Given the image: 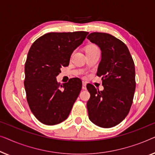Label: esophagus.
Segmentation results:
<instances>
[{
	"label": "esophagus",
	"mask_w": 155,
	"mask_h": 155,
	"mask_svg": "<svg viewBox=\"0 0 155 155\" xmlns=\"http://www.w3.org/2000/svg\"><path fill=\"white\" fill-rule=\"evenodd\" d=\"M82 88L83 89H86V83L85 81H83L82 83Z\"/></svg>",
	"instance_id": "1"
}]
</instances>
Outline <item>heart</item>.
<instances>
[{
    "label": "heart",
    "instance_id": "heart-1",
    "mask_svg": "<svg viewBox=\"0 0 155 155\" xmlns=\"http://www.w3.org/2000/svg\"><path fill=\"white\" fill-rule=\"evenodd\" d=\"M96 48H97V47L96 46V45H88V46L86 48V51H91V50L96 49Z\"/></svg>",
    "mask_w": 155,
    "mask_h": 155
}]
</instances>
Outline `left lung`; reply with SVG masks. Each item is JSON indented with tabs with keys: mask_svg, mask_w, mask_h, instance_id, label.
I'll use <instances>...</instances> for the list:
<instances>
[{
	"mask_svg": "<svg viewBox=\"0 0 155 155\" xmlns=\"http://www.w3.org/2000/svg\"><path fill=\"white\" fill-rule=\"evenodd\" d=\"M101 51L97 75L102 77L103 91L87 85L89 119L102 128H111L124 120L131 107L135 89V64L128 48L111 34L93 32L87 36Z\"/></svg>",
	"mask_w": 155,
	"mask_h": 155,
	"instance_id": "8db88e82",
	"label": "left lung"
}]
</instances>
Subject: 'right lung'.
<instances>
[{
  "mask_svg": "<svg viewBox=\"0 0 155 155\" xmlns=\"http://www.w3.org/2000/svg\"><path fill=\"white\" fill-rule=\"evenodd\" d=\"M88 32H51L36 40L25 62L27 100L36 118L45 125H55L68 117L81 90L78 78L59 84L56 77L69 65L71 55Z\"/></svg>",
  "mask_w": 155,
  "mask_h": 155,
  "instance_id": "obj_1",
  "label": "right lung"
}]
</instances>
